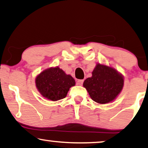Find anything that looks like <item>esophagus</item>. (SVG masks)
Listing matches in <instances>:
<instances>
[{
  "label": "esophagus",
  "mask_w": 148,
  "mask_h": 148,
  "mask_svg": "<svg viewBox=\"0 0 148 148\" xmlns=\"http://www.w3.org/2000/svg\"><path fill=\"white\" fill-rule=\"evenodd\" d=\"M83 82H84V80H78L77 81L76 84L78 85H80V86H82L83 84Z\"/></svg>",
  "instance_id": "obj_1"
}]
</instances>
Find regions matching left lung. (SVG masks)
I'll return each mask as SVG.
<instances>
[{"instance_id": "1", "label": "left lung", "mask_w": 148, "mask_h": 148, "mask_svg": "<svg viewBox=\"0 0 148 148\" xmlns=\"http://www.w3.org/2000/svg\"><path fill=\"white\" fill-rule=\"evenodd\" d=\"M123 84V77L115 69L98 64L92 72V77L86 78L83 86L93 101L106 104L116 99Z\"/></svg>"}]
</instances>
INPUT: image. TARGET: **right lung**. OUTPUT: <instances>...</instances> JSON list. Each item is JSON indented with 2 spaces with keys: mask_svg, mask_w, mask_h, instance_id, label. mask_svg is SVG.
<instances>
[{
  "mask_svg": "<svg viewBox=\"0 0 148 148\" xmlns=\"http://www.w3.org/2000/svg\"><path fill=\"white\" fill-rule=\"evenodd\" d=\"M37 90L45 99L56 101L65 98L70 88L74 86V79L59 67L43 70L35 78Z\"/></svg>",
  "mask_w": 148,
  "mask_h": 148,
  "instance_id": "1",
  "label": "right lung"
}]
</instances>
